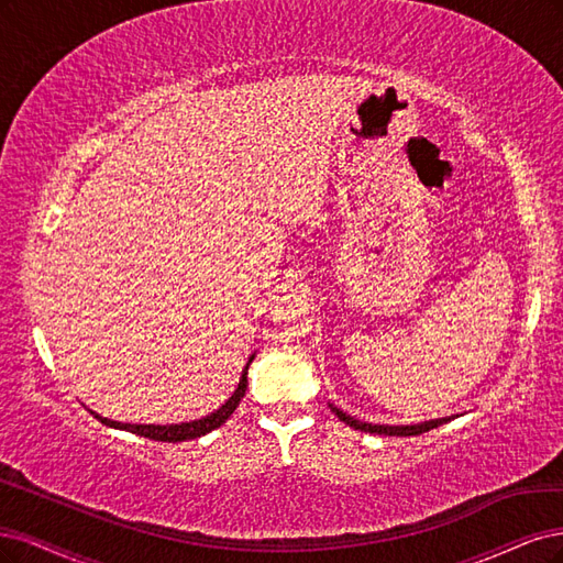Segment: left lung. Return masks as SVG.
<instances>
[{
  "label": "left lung",
  "mask_w": 563,
  "mask_h": 563,
  "mask_svg": "<svg viewBox=\"0 0 563 563\" xmlns=\"http://www.w3.org/2000/svg\"><path fill=\"white\" fill-rule=\"evenodd\" d=\"M330 409L339 416V419H341L343 423L355 428V430L372 432V434H388V438H411V434H421V432H428V430H432V428H438V426L451 421V419H434V421H423V423H416V426H372V423H367V421H357V419H353V416L343 413V411L336 409L334 405H330Z\"/></svg>",
  "instance_id": "left-lung-1"
}]
</instances>
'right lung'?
<instances>
[{
	"mask_svg": "<svg viewBox=\"0 0 563 563\" xmlns=\"http://www.w3.org/2000/svg\"><path fill=\"white\" fill-rule=\"evenodd\" d=\"M252 360H255V355H250L247 365H245V369H243V374H241L239 388L233 390V395L229 397V400H227L220 409L212 411L210 416H203V419H198V421L173 423V426H140V423H119V421H110V419H104V416H100V413H96V411H90V413H93L96 419H98L100 423H104V426L119 428V430H129V432H133V434H140V438H147V440H154V442H187V440H196V438H201V434H206V432H210V430H214V428H220L222 423H227V419L235 411V407L241 405L243 395H245V390H247V369H250V362H252Z\"/></svg>",
	"mask_w": 563,
	"mask_h": 563,
	"instance_id": "right-lung-1",
	"label": "right lung"
}]
</instances>
